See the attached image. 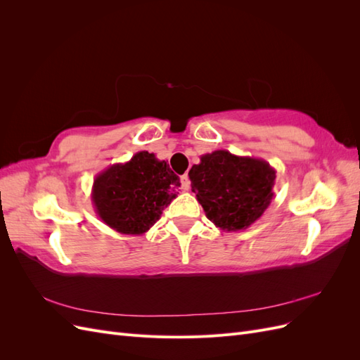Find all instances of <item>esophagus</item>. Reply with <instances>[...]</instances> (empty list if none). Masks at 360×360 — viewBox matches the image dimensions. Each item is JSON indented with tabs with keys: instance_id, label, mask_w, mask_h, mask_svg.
I'll use <instances>...</instances> for the list:
<instances>
[{
	"instance_id": "34e87169",
	"label": "esophagus",
	"mask_w": 360,
	"mask_h": 360,
	"mask_svg": "<svg viewBox=\"0 0 360 360\" xmlns=\"http://www.w3.org/2000/svg\"><path fill=\"white\" fill-rule=\"evenodd\" d=\"M180 181H181V189L183 191H189L191 189V180L188 177V174H184V176H181Z\"/></svg>"
}]
</instances>
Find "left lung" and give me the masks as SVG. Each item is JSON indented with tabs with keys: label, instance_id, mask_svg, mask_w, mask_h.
<instances>
[{
	"label": "left lung",
	"instance_id": "obj_1",
	"mask_svg": "<svg viewBox=\"0 0 360 360\" xmlns=\"http://www.w3.org/2000/svg\"><path fill=\"white\" fill-rule=\"evenodd\" d=\"M189 179L207 219L224 231H240L270 205L276 171L264 159L216 150L192 165Z\"/></svg>",
	"mask_w": 360,
	"mask_h": 360
}]
</instances>
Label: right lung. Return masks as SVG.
<instances>
[{
	"mask_svg": "<svg viewBox=\"0 0 360 360\" xmlns=\"http://www.w3.org/2000/svg\"><path fill=\"white\" fill-rule=\"evenodd\" d=\"M177 174L155 153L138 151L97 174L91 201L97 216L117 233L141 236L153 226L180 188Z\"/></svg>",
	"mask_w": 360,
	"mask_h": 360,
	"instance_id": "obj_1",
	"label": "right lung"
}]
</instances>
